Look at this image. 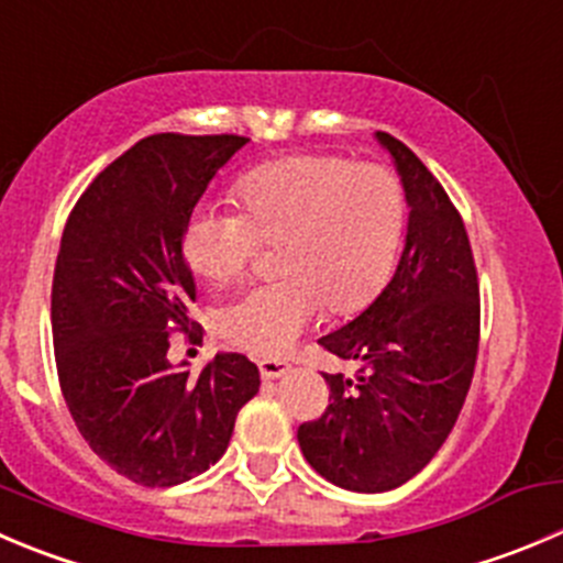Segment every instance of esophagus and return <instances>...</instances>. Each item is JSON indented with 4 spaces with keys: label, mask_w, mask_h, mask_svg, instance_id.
<instances>
[{
    "label": "esophagus",
    "mask_w": 563,
    "mask_h": 563,
    "mask_svg": "<svg viewBox=\"0 0 563 563\" xmlns=\"http://www.w3.org/2000/svg\"><path fill=\"white\" fill-rule=\"evenodd\" d=\"M258 368L264 379H280V376L291 371V363H286V360H261Z\"/></svg>",
    "instance_id": "obj_1"
}]
</instances>
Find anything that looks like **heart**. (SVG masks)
Wrapping results in <instances>:
<instances>
[{
  "mask_svg": "<svg viewBox=\"0 0 563 563\" xmlns=\"http://www.w3.org/2000/svg\"><path fill=\"white\" fill-rule=\"evenodd\" d=\"M244 214L198 209L184 228L189 266L211 286L250 269L261 244H280L277 283L250 288L217 313L233 346L280 357L319 319L321 308L349 316L390 277L401 247L407 203L387 167L343 156H288L239 181Z\"/></svg>",
  "mask_w": 563,
  "mask_h": 563,
  "instance_id": "obj_1",
  "label": "heart"
}]
</instances>
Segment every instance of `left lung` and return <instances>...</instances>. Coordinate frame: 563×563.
Returning <instances> with one entry per match:
<instances>
[{
  "label": "left lung",
  "instance_id": "left-lung-1",
  "mask_svg": "<svg viewBox=\"0 0 563 563\" xmlns=\"http://www.w3.org/2000/svg\"><path fill=\"white\" fill-rule=\"evenodd\" d=\"M407 200V236L379 297L327 352L354 376L324 374L332 404L297 432L319 476L352 493H387L432 462L471 390L478 354V280L465 222L438 178L396 136L376 131Z\"/></svg>",
  "mask_w": 563,
  "mask_h": 563
}]
</instances>
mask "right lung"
I'll list each match as a JSON object with an SVG mask.
<instances>
[{"instance_id":"1","label":"right lung","mask_w":563,"mask_h":563,"mask_svg":"<svg viewBox=\"0 0 563 563\" xmlns=\"http://www.w3.org/2000/svg\"><path fill=\"white\" fill-rule=\"evenodd\" d=\"M247 143L236 134L145 136L98 173L63 231L52 286L59 387L87 445L143 487H176L209 471L261 387L244 354H217L200 374L167 360L173 327L195 324L184 228L217 170Z\"/></svg>"}]
</instances>
